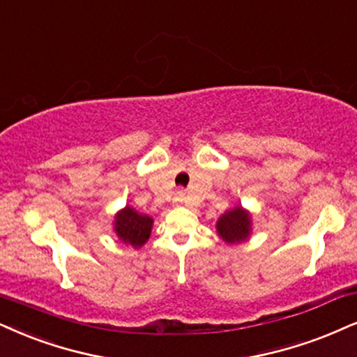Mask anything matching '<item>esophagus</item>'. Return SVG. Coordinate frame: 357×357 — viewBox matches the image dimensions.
Segmentation results:
<instances>
[{"instance_id":"esophagus-1","label":"esophagus","mask_w":357,"mask_h":357,"mask_svg":"<svg viewBox=\"0 0 357 357\" xmlns=\"http://www.w3.org/2000/svg\"><path fill=\"white\" fill-rule=\"evenodd\" d=\"M183 200H185V192L178 190L177 193H175V202H178V204H182Z\"/></svg>"}]
</instances>
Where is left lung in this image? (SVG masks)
Returning a JSON list of instances; mask_svg holds the SVG:
<instances>
[{
  "label": "left lung",
  "mask_w": 357,
  "mask_h": 357,
  "mask_svg": "<svg viewBox=\"0 0 357 357\" xmlns=\"http://www.w3.org/2000/svg\"><path fill=\"white\" fill-rule=\"evenodd\" d=\"M217 231L228 245L241 243L252 235V215L243 206H235L218 218Z\"/></svg>",
  "instance_id": "1"
}]
</instances>
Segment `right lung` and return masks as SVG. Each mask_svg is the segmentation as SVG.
<instances>
[{
  "label": "right lung",
  "instance_id": "add662e5",
  "mask_svg": "<svg viewBox=\"0 0 357 357\" xmlns=\"http://www.w3.org/2000/svg\"><path fill=\"white\" fill-rule=\"evenodd\" d=\"M152 225L153 220L149 215L139 213L132 206H126L116 213L114 231L122 243L130 245L132 248H140L151 236Z\"/></svg>",
  "mask_w": 357,
  "mask_h": 357
}]
</instances>
